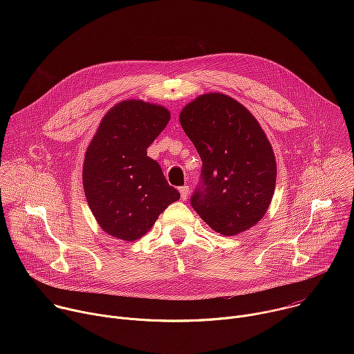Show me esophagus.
<instances>
[{
  "label": "esophagus",
  "mask_w": 354,
  "mask_h": 354,
  "mask_svg": "<svg viewBox=\"0 0 354 354\" xmlns=\"http://www.w3.org/2000/svg\"><path fill=\"white\" fill-rule=\"evenodd\" d=\"M179 192H180V198H182L183 201H186L187 197H189V186H182V187H179Z\"/></svg>",
  "instance_id": "esophagus-1"
}]
</instances>
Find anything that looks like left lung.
Returning <instances> with one entry per match:
<instances>
[{
	"label": "left lung",
	"instance_id": "obj_1",
	"mask_svg": "<svg viewBox=\"0 0 354 354\" xmlns=\"http://www.w3.org/2000/svg\"><path fill=\"white\" fill-rule=\"evenodd\" d=\"M179 120L203 162L192 207L225 236L254 227L269 209L277 171L258 120L218 92L197 96L182 109Z\"/></svg>",
	"mask_w": 354,
	"mask_h": 354
}]
</instances>
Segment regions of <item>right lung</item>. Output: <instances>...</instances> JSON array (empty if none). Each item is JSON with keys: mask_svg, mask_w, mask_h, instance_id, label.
Returning <instances> with one entry per match:
<instances>
[{"mask_svg": "<svg viewBox=\"0 0 354 354\" xmlns=\"http://www.w3.org/2000/svg\"><path fill=\"white\" fill-rule=\"evenodd\" d=\"M167 108L123 100L100 122L85 153L82 182L97 224L109 235L134 241L154 225L179 192L169 186L147 148L167 127Z\"/></svg>", "mask_w": 354, "mask_h": 354, "instance_id": "obj_1", "label": "right lung"}]
</instances>
